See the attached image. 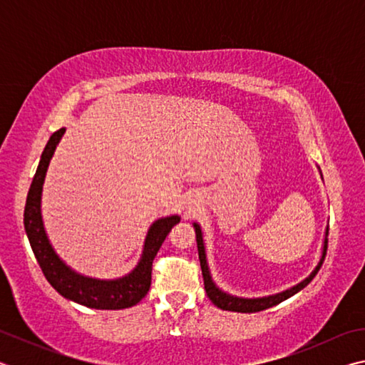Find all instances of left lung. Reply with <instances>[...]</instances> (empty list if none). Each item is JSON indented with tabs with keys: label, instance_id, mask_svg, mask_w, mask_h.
Segmentation results:
<instances>
[{
	"label": "left lung",
	"instance_id": "obj_1",
	"mask_svg": "<svg viewBox=\"0 0 365 365\" xmlns=\"http://www.w3.org/2000/svg\"><path fill=\"white\" fill-rule=\"evenodd\" d=\"M195 230H196V243H197V255H200V264H201V270H202V280H205V289L207 293V298L214 302V306H217L222 311H232V312H259L264 311V309H269L272 306L280 304L282 301L288 299L289 296L296 294L298 292H301L302 288L307 287L314 277L317 275L319 269L322 267L324 259L327 255V246H329V228H327L325 233V242H324V251H322V259L317 264V267L312 270V274L307 277L306 280H302L298 285L287 289V292H282L279 294L274 296H267V298H256V299H245V298H235V296L227 294L224 292L214 285V282L211 279V274H209L207 269V262H206V251H205V243H202V233L201 228L197 224H195Z\"/></svg>",
	"mask_w": 365,
	"mask_h": 365
}]
</instances>
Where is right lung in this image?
Returning a JSON list of instances; mask_svg holds the SVG:
<instances>
[{"instance_id": "obj_1", "label": "right lung", "mask_w": 365, "mask_h": 365, "mask_svg": "<svg viewBox=\"0 0 365 365\" xmlns=\"http://www.w3.org/2000/svg\"><path fill=\"white\" fill-rule=\"evenodd\" d=\"M64 130L66 128H59L48 140L41 154L38 169H36L32 185H30L26 211H24V227H26L30 246H32L34 255L40 264L43 275L46 277L51 287L59 294H63L64 298L91 309L115 311V309L132 307L143 299L146 293L150 292L154 257H156L159 248L163 246L172 227L180 222V217L178 215H170V217H164L154 222L146 235L143 255H141L138 265L130 274L122 277V279L96 280L71 270L61 261L51 248V245H49L45 228H43L40 212L41 188L43 182H45L48 164L53 158V153L56 150L61 137L64 135Z\"/></svg>"}]
</instances>
